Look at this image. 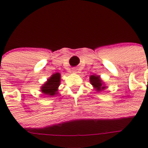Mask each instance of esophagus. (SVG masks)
<instances>
[{
  "label": "esophagus",
  "instance_id": "obj_1",
  "mask_svg": "<svg viewBox=\"0 0 148 148\" xmlns=\"http://www.w3.org/2000/svg\"><path fill=\"white\" fill-rule=\"evenodd\" d=\"M72 72H73V73H78V70L77 69V68L74 67V68H73V69H72Z\"/></svg>",
  "mask_w": 148,
  "mask_h": 148
}]
</instances>
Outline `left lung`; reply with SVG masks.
<instances>
[{
	"instance_id": "left-lung-1",
	"label": "left lung",
	"mask_w": 148,
	"mask_h": 148,
	"mask_svg": "<svg viewBox=\"0 0 148 148\" xmlns=\"http://www.w3.org/2000/svg\"><path fill=\"white\" fill-rule=\"evenodd\" d=\"M90 84L93 86L94 88H95V90L98 91V92L102 91V90H104V89L106 88L105 85H104V83L102 82V81H101V79L100 78V76H99V75H90Z\"/></svg>"
}]
</instances>
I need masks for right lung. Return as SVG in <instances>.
<instances>
[{
  "mask_svg": "<svg viewBox=\"0 0 148 148\" xmlns=\"http://www.w3.org/2000/svg\"><path fill=\"white\" fill-rule=\"evenodd\" d=\"M61 82V74L58 73H54L47 82L41 87V92L46 95L53 96L54 95L58 94V88L60 85Z\"/></svg>",
  "mask_w": 148,
  "mask_h": 148,
  "instance_id": "right-lung-1",
  "label": "right lung"
}]
</instances>
